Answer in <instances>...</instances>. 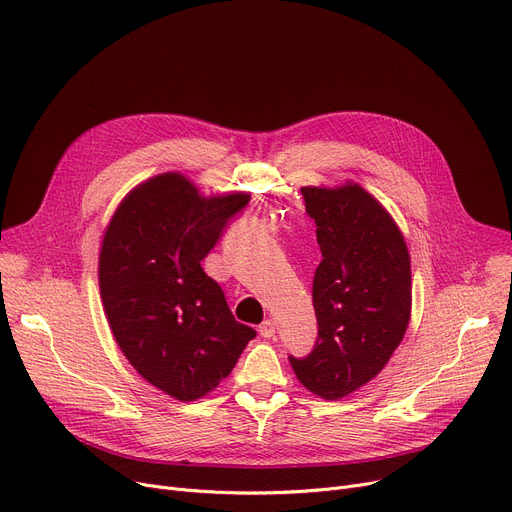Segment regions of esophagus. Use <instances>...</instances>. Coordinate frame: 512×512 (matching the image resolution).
<instances>
[{"instance_id": "34e87169", "label": "esophagus", "mask_w": 512, "mask_h": 512, "mask_svg": "<svg viewBox=\"0 0 512 512\" xmlns=\"http://www.w3.org/2000/svg\"><path fill=\"white\" fill-rule=\"evenodd\" d=\"M258 332H260L262 338H274V322H272V320H264V322L260 324Z\"/></svg>"}]
</instances>
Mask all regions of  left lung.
Masks as SVG:
<instances>
[{
	"label": "left lung",
	"mask_w": 512,
	"mask_h": 512,
	"mask_svg": "<svg viewBox=\"0 0 512 512\" xmlns=\"http://www.w3.org/2000/svg\"><path fill=\"white\" fill-rule=\"evenodd\" d=\"M301 194L322 250L311 289L318 338L289 363L311 393L340 400L369 383L406 334L410 254L396 221L359 184L303 186Z\"/></svg>",
	"instance_id": "left-lung-1"
}]
</instances>
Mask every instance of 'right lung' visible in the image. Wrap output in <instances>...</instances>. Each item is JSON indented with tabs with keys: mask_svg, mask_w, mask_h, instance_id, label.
Here are the masks:
<instances>
[{
	"mask_svg": "<svg viewBox=\"0 0 512 512\" xmlns=\"http://www.w3.org/2000/svg\"><path fill=\"white\" fill-rule=\"evenodd\" d=\"M248 201L205 199L168 172L133 188L106 227L98 281L108 326L135 371L180 402L207 396L256 336L201 266Z\"/></svg>",
	"mask_w": 512,
	"mask_h": 512,
	"instance_id": "1",
	"label": "right lung"
}]
</instances>
